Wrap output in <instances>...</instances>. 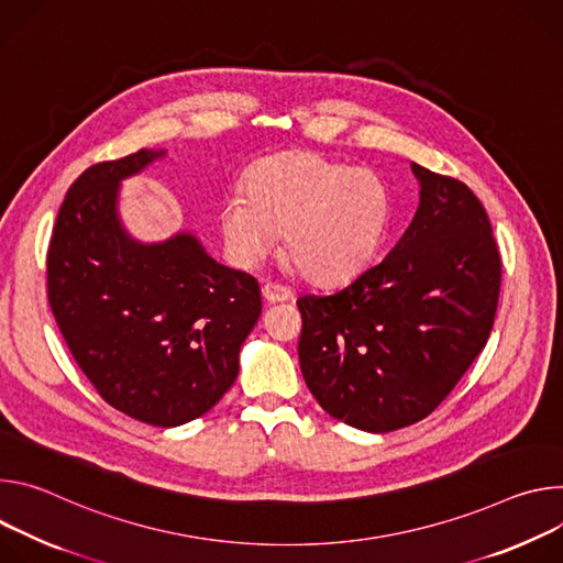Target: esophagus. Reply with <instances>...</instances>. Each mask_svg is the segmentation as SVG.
Segmentation results:
<instances>
[{"mask_svg":"<svg viewBox=\"0 0 563 563\" xmlns=\"http://www.w3.org/2000/svg\"><path fill=\"white\" fill-rule=\"evenodd\" d=\"M262 295H264V299H266V301H271V303L286 301V299H290V297H292V292H290L286 286H282V284H273V282L264 284Z\"/></svg>","mask_w":563,"mask_h":563,"instance_id":"esophagus-1","label":"esophagus"}]
</instances>
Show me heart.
<instances>
[{
    "label": "heart",
    "mask_w": 563,
    "mask_h": 563,
    "mask_svg": "<svg viewBox=\"0 0 563 563\" xmlns=\"http://www.w3.org/2000/svg\"><path fill=\"white\" fill-rule=\"evenodd\" d=\"M391 195L380 174L318 154H284L247 174L221 208V232L241 266L262 262L286 230V253L320 284L362 271L385 236Z\"/></svg>",
    "instance_id": "b5f03b06"
}]
</instances>
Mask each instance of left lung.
Segmentation results:
<instances>
[{
  "label": "left lung",
  "instance_id": "left-lung-1",
  "mask_svg": "<svg viewBox=\"0 0 563 563\" xmlns=\"http://www.w3.org/2000/svg\"><path fill=\"white\" fill-rule=\"evenodd\" d=\"M420 203L391 253L329 295H301L299 366L320 407L362 431L427 418L483 351L501 288L485 208L411 163Z\"/></svg>",
  "mask_w": 563,
  "mask_h": 563
}]
</instances>
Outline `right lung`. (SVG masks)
<instances>
[{
  "label": "right lung",
  "instance_id": "add662e5",
  "mask_svg": "<svg viewBox=\"0 0 563 563\" xmlns=\"http://www.w3.org/2000/svg\"><path fill=\"white\" fill-rule=\"evenodd\" d=\"M163 156L141 150L76 178L55 219L46 284L62 338L96 391L141 422L178 427L236 380L262 292L192 232L143 243L124 230L120 183Z\"/></svg>",
  "mask_w": 563,
  "mask_h": 563
}]
</instances>
